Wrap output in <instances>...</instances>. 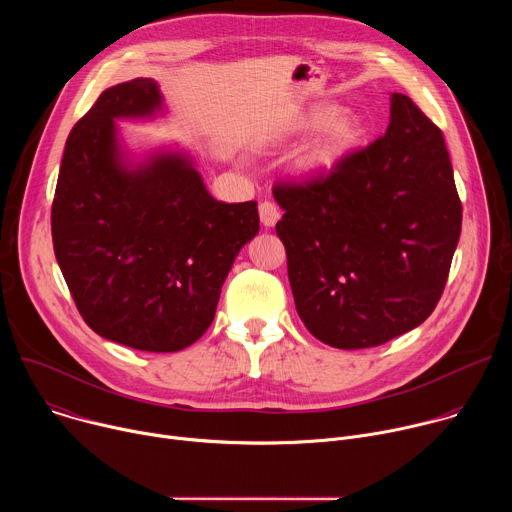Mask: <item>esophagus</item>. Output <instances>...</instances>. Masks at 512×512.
<instances>
[{
	"instance_id": "esophagus-1",
	"label": "esophagus",
	"mask_w": 512,
	"mask_h": 512,
	"mask_svg": "<svg viewBox=\"0 0 512 512\" xmlns=\"http://www.w3.org/2000/svg\"><path fill=\"white\" fill-rule=\"evenodd\" d=\"M259 218L265 227H273L279 221V208L271 200L259 202Z\"/></svg>"
}]
</instances>
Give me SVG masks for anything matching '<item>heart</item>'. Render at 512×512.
Returning a JSON list of instances; mask_svg holds the SVG:
<instances>
[{
  "label": "heart",
  "mask_w": 512,
  "mask_h": 512,
  "mask_svg": "<svg viewBox=\"0 0 512 512\" xmlns=\"http://www.w3.org/2000/svg\"><path fill=\"white\" fill-rule=\"evenodd\" d=\"M332 117L330 109L314 111L306 123L310 127L322 125ZM328 121V120H327ZM329 122V121H328ZM362 137V125L352 115H338L326 124L320 135L310 143V148L300 158V170L306 174H322L332 170Z\"/></svg>",
  "instance_id": "1"
}]
</instances>
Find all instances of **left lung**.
I'll list each match as a JSON object with an SVG mask.
<instances>
[{"mask_svg":"<svg viewBox=\"0 0 512 512\" xmlns=\"http://www.w3.org/2000/svg\"><path fill=\"white\" fill-rule=\"evenodd\" d=\"M275 233L296 310L324 344H385L440 302L462 231L442 129L393 93L385 135L332 170L277 180Z\"/></svg>","mask_w":512,"mask_h":512,"instance_id":"left-lung-1","label":"left lung"}]
</instances>
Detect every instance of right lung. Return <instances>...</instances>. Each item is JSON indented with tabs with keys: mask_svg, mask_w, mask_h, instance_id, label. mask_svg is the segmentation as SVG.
I'll return each mask as SVG.
<instances>
[{
	"mask_svg": "<svg viewBox=\"0 0 512 512\" xmlns=\"http://www.w3.org/2000/svg\"><path fill=\"white\" fill-rule=\"evenodd\" d=\"M160 103L156 81L143 77L99 95L66 139L50 225L87 326L135 350L176 352L212 324L259 214L255 200H214L182 156L135 172L119 162L113 119L150 115Z\"/></svg>",
	"mask_w": 512,
	"mask_h": 512,
	"instance_id": "right-lung-1",
	"label": "right lung"
}]
</instances>
